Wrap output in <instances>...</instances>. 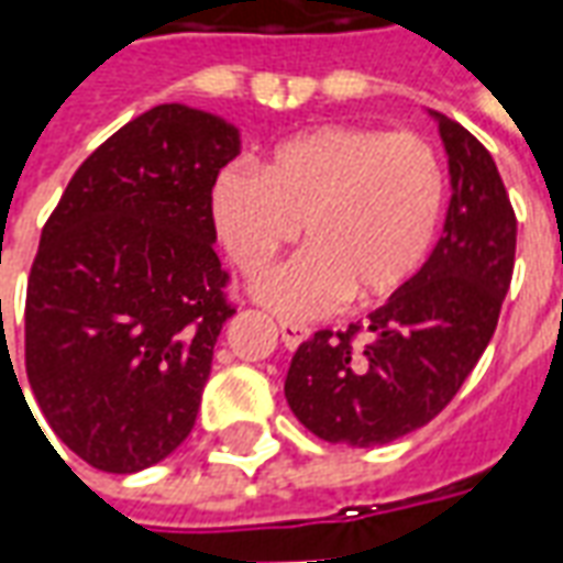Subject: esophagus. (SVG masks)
Returning a JSON list of instances; mask_svg holds the SVG:
<instances>
[{"label":"esophagus","instance_id":"1","mask_svg":"<svg viewBox=\"0 0 563 563\" xmlns=\"http://www.w3.org/2000/svg\"><path fill=\"white\" fill-rule=\"evenodd\" d=\"M280 338H283V343L289 346V350H298V346H301V343L310 338V329H307V325H301V322H289V319H283Z\"/></svg>","mask_w":563,"mask_h":563}]
</instances>
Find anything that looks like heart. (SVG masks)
<instances>
[{
	"label": "heart",
	"mask_w": 563,
	"mask_h": 563,
	"mask_svg": "<svg viewBox=\"0 0 563 563\" xmlns=\"http://www.w3.org/2000/svg\"><path fill=\"white\" fill-rule=\"evenodd\" d=\"M443 162L419 135L322 126L283 141L262 172L217 177L210 213L222 250L258 274L305 222L307 250L253 283L286 319L329 313L350 295L379 301L422 268L443 213Z\"/></svg>",
	"instance_id": "heart-1"
}]
</instances>
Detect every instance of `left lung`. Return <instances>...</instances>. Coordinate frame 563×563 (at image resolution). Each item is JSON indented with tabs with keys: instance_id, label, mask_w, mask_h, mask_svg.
Listing matches in <instances>:
<instances>
[{
	"instance_id": "8db88e82",
	"label": "left lung",
	"mask_w": 563,
	"mask_h": 563,
	"mask_svg": "<svg viewBox=\"0 0 563 563\" xmlns=\"http://www.w3.org/2000/svg\"><path fill=\"white\" fill-rule=\"evenodd\" d=\"M449 156L443 234L422 268L367 322L317 331L286 374V401L329 443L374 449L422 428L485 353L516 262V213L492 153L431 111ZM358 330L365 344H353Z\"/></svg>"
}]
</instances>
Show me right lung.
Here are the masks:
<instances>
[{"label":"right lung","instance_id":"obj_1","mask_svg":"<svg viewBox=\"0 0 563 563\" xmlns=\"http://www.w3.org/2000/svg\"><path fill=\"white\" fill-rule=\"evenodd\" d=\"M238 153L222 117L156 104L80 165L42 229L26 377L54 434L96 471L153 467L196 424L234 313L210 192Z\"/></svg>","mask_w":563,"mask_h":563}]
</instances>
